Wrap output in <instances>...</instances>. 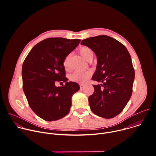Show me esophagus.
Returning <instances> with one entry per match:
<instances>
[{
	"mask_svg": "<svg viewBox=\"0 0 156 156\" xmlns=\"http://www.w3.org/2000/svg\"><path fill=\"white\" fill-rule=\"evenodd\" d=\"M80 88H81V89H83V88L85 86V85L82 84H80Z\"/></svg>",
	"mask_w": 156,
	"mask_h": 156,
	"instance_id": "esophagus-1",
	"label": "esophagus"
}]
</instances>
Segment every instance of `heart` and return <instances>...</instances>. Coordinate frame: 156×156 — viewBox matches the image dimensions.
Masks as SVG:
<instances>
[{
  "label": "heart",
  "mask_w": 156,
  "mask_h": 156,
  "mask_svg": "<svg viewBox=\"0 0 156 156\" xmlns=\"http://www.w3.org/2000/svg\"><path fill=\"white\" fill-rule=\"evenodd\" d=\"M80 52L81 55L87 61H91L94 57V52L91 49L87 47H83L80 49ZM70 58V54L66 55L63 61V65L65 69H67L69 66V63ZM91 75V71L85 72H74L70 75V80L74 82L84 83L87 81Z\"/></svg>",
  "instance_id": "1"
}]
</instances>
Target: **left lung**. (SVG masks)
<instances>
[{"label": "left lung", "instance_id": "8db88e82", "mask_svg": "<svg viewBox=\"0 0 156 156\" xmlns=\"http://www.w3.org/2000/svg\"><path fill=\"white\" fill-rule=\"evenodd\" d=\"M81 44L96 54L98 64L92 80L102 83L93 85L94 92L88 98L90 108L96 115L114 118L132 94L135 70L131 56L123 44L106 35L89 37Z\"/></svg>", "mask_w": 156, "mask_h": 156}]
</instances>
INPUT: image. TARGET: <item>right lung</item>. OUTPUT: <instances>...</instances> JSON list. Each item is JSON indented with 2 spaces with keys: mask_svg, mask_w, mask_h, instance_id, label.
<instances>
[{
  "mask_svg": "<svg viewBox=\"0 0 156 156\" xmlns=\"http://www.w3.org/2000/svg\"><path fill=\"white\" fill-rule=\"evenodd\" d=\"M80 41L46 39L33 48L23 63V91L32 110L44 120H57L70 112L72 96L80 87L76 83L67 81L63 61ZM56 81L65 82L66 85L57 87Z\"/></svg>",
  "mask_w": 156,
  "mask_h": 156,
  "instance_id": "1",
  "label": "right lung"
}]
</instances>
